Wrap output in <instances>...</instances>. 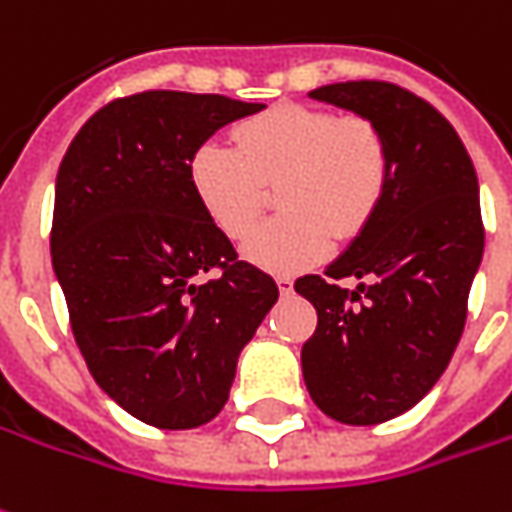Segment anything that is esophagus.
Here are the masks:
<instances>
[{
    "label": "esophagus",
    "instance_id": "34e87169",
    "mask_svg": "<svg viewBox=\"0 0 512 512\" xmlns=\"http://www.w3.org/2000/svg\"><path fill=\"white\" fill-rule=\"evenodd\" d=\"M277 288H280V294H291L294 291V280L288 274H277Z\"/></svg>",
    "mask_w": 512,
    "mask_h": 512
}]
</instances>
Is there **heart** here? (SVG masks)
<instances>
[{"mask_svg":"<svg viewBox=\"0 0 512 512\" xmlns=\"http://www.w3.org/2000/svg\"><path fill=\"white\" fill-rule=\"evenodd\" d=\"M277 183L284 210L255 233L246 255L271 271H300L333 238L370 227L392 184V145L373 117L285 103L235 128V145L210 139L190 159L201 210L229 241H246Z\"/></svg>","mask_w":512,"mask_h":512,"instance_id":"heart-1","label":"heart"}]
</instances>
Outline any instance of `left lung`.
I'll list each match as a JSON object with an SVG mask.
<instances>
[{"instance_id": "8db88e82", "label": "left lung", "mask_w": 512, "mask_h": 512, "mask_svg": "<svg viewBox=\"0 0 512 512\" xmlns=\"http://www.w3.org/2000/svg\"><path fill=\"white\" fill-rule=\"evenodd\" d=\"M308 95L373 117L392 145V184L370 227L325 274L294 283L316 308L302 344L311 398L339 423L375 426L412 409L460 344L485 249L479 182L454 125L398 83H328ZM350 276L356 289L341 285Z\"/></svg>"}]
</instances>
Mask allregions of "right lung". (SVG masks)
Segmentation results:
<instances>
[{"label": "right lung", "mask_w": 512, "mask_h": 512, "mask_svg": "<svg viewBox=\"0 0 512 512\" xmlns=\"http://www.w3.org/2000/svg\"><path fill=\"white\" fill-rule=\"evenodd\" d=\"M260 109L170 89L117 97L58 168L50 249L72 336L97 387L156 429L224 409L243 344L280 294L190 184L198 145Z\"/></svg>", "instance_id": "right-lung-1"}]
</instances>
